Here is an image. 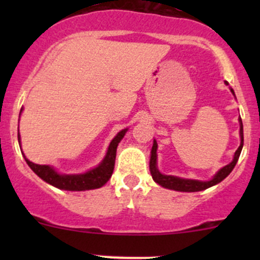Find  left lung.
<instances>
[{"mask_svg": "<svg viewBox=\"0 0 260 260\" xmlns=\"http://www.w3.org/2000/svg\"><path fill=\"white\" fill-rule=\"evenodd\" d=\"M228 84V83H226ZM232 94L235 95L234 90L231 89ZM240 121V136H241V144L238 147L237 150H236L234 160L229 164V165L223 166L222 169H220L219 171L216 172V175L211 178L210 181H197V180H187V178H180L176 177V176H168L162 175L156 168V149H157V143L156 140H154L153 148H151V156H150V164H149V168H150V174L153 176V180L159 183L161 187L169 188V189L178 190V192H199V190H204L207 188L215 186V184L220 183L222 180H225L228 176L231 174V171L237 164L238 157H240L241 151H242L243 148V124L241 117L238 118Z\"/></svg>", "mask_w": 260, "mask_h": 260, "instance_id": "obj_1", "label": "left lung"}]
</instances>
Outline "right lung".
I'll return each instance as SVG.
<instances>
[{
    "label": "right lung",
    "mask_w": 260,
    "mask_h": 260,
    "mask_svg": "<svg viewBox=\"0 0 260 260\" xmlns=\"http://www.w3.org/2000/svg\"><path fill=\"white\" fill-rule=\"evenodd\" d=\"M22 113V110H20ZM19 113V116H20ZM127 132L126 129H122L121 132L117 133L110 143L107 153L101 161L99 165L95 169H91L90 171L85 172V174L80 175H61L56 172L53 168L49 165H38V164L31 162L24 156L26 164L29 165L32 171L37 174L41 180L47 182L51 186L59 188V189L66 190H88L95 189V188L103 187L107 181L111 178L113 168H115V160H116V151H117V145L123 138L124 134ZM18 142H19L20 147V136L18 133ZM23 153V151H22Z\"/></svg>",
    "instance_id": "right-lung-1"
}]
</instances>
